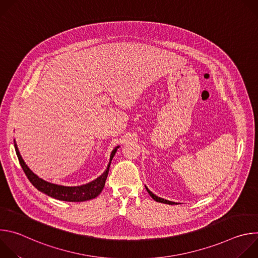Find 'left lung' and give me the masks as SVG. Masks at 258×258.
I'll list each match as a JSON object with an SVG mask.
<instances>
[{
    "label": "left lung",
    "mask_w": 258,
    "mask_h": 258,
    "mask_svg": "<svg viewBox=\"0 0 258 258\" xmlns=\"http://www.w3.org/2000/svg\"><path fill=\"white\" fill-rule=\"evenodd\" d=\"M146 187V186H145ZM146 190H147V192L149 193V195L156 201V202H160V203H164V204H169V205H173V204H177L176 202H172V201H169V200H166V199H163V198H160V197H158V196H156L155 194H153L148 188L146 187Z\"/></svg>",
    "instance_id": "obj_1"
}]
</instances>
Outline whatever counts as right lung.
<instances>
[{
  "instance_id": "add662e5",
  "label": "right lung",
  "mask_w": 258,
  "mask_h": 258,
  "mask_svg": "<svg viewBox=\"0 0 258 258\" xmlns=\"http://www.w3.org/2000/svg\"><path fill=\"white\" fill-rule=\"evenodd\" d=\"M14 146H15V151H16L18 160L20 162V165L32 185L40 192H42L54 199L61 200V201H67V202H83V201L94 199L98 195H100V193L102 192V190L105 186V181H106V178H107V175L109 172L110 164H111V161H112L117 149L119 148V146H117L112 150L111 154H110V159H109V163L107 165L106 170L100 176H98L96 179L86 183V185L77 186V187H67V186H61V185H56V183L49 182V181L39 177L35 173H33L30 170V168L25 164L24 160L22 159L15 140H14Z\"/></svg>"
}]
</instances>
